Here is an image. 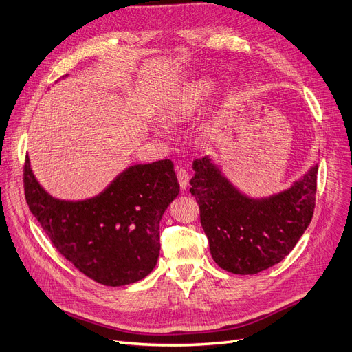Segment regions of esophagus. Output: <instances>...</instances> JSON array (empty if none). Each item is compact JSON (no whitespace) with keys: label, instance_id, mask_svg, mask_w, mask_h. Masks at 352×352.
I'll use <instances>...</instances> for the list:
<instances>
[{"label":"esophagus","instance_id":"34e87169","mask_svg":"<svg viewBox=\"0 0 352 352\" xmlns=\"http://www.w3.org/2000/svg\"><path fill=\"white\" fill-rule=\"evenodd\" d=\"M177 180H179V185L182 189H186L188 184H189V173L185 168H177Z\"/></svg>","mask_w":352,"mask_h":352}]
</instances>
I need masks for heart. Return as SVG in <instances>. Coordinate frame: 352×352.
<instances>
[{
  "instance_id": "obj_1",
  "label": "heart",
  "mask_w": 352,
  "mask_h": 352,
  "mask_svg": "<svg viewBox=\"0 0 352 352\" xmlns=\"http://www.w3.org/2000/svg\"><path fill=\"white\" fill-rule=\"evenodd\" d=\"M210 91H212V83L208 80L193 83V85L188 87L176 98V101L167 108L166 120L170 124L185 121L201 107V104L204 102V100ZM159 133L164 134L166 130L160 129Z\"/></svg>"
}]
</instances>
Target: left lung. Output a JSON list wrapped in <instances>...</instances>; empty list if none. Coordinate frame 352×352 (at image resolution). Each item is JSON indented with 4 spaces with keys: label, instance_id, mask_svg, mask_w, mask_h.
I'll use <instances>...</instances> for the list:
<instances>
[{
    "label": "left lung",
    "instance_id": "8db88e82",
    "mask_svg": "<svg viewBox=\"0 0 352 352\" xmlns=\"http://www.w3.org/2000/svg\"><path fill=\"white\" fill-rule=\"evenodd\" d=\"M190 193L214 261L234 274H257L282 261L311 223L318 166L289 190L250 199L225 179L208 157L193 162Z\"/></svg>",
    "mask_w": 352,
    "mask_h": 352
}]
</instances>
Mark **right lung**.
I'll return each mask as SVG.
<instances>
[{
    "label": "right lung",
    "instance_id": "right-lung-1",
    "mask_svg": "<svg viewBox=\"0 0 352 352\" xmlns=\"http://www.w3.org/2000/svg\"><path fill=\"white\" fill-rule=\"evenodd\" d=\"M24 195L60 254L96 283L125 286L144 278L160 254L159 223L179 195L170 160L135 164L92 199L59 201L41 188L25 157Z\"/></svg>",
    "mask_w": 352,
    "mask_h": 352
}]
</instances>
